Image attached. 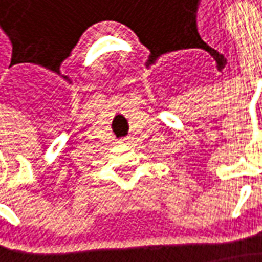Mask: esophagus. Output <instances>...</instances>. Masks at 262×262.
<instances>
[{"instance_id":"34e87169","label":"esophagus","mask_w":262,"mask_h":262,"mask_svg":"<svg viewBox=\"0 0 262 262\" xmlns=\"http://www.w3.org/2000/svg\"><path fill=\"white\" fill-rule=\"evenodd\" d=\"M118 142H120V144H127V142H129V138H123V139H120Z\"/></svg>"}]
</instances>
